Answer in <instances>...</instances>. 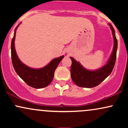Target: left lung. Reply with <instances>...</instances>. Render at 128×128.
Here are the masks:
<instances>
[{
	"instance_id": "obj_1",
	"label": "left lung",
	"mask_w": 128,
	"mask_h": 128,
	"mask_svg": "<svg viewBox=\"0 0 128 128\" xmlns=\"http://www.w3.org/2000/svg\"><path fill=\"white\" fill-rule=\"evenodd\" d=\"M112 30L114 38V47L112 54L109 60L105 66L96 70H89L85 68L79 62H77L72 57L70 73L73 81L76 85L80 87L92 88L98 86L104 81L112 72L115 65L117 50V40L115 35V30L112 26L109 23Z\"/></svg>"
}]
</instances>
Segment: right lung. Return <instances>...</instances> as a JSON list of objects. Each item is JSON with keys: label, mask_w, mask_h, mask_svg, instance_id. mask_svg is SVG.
<instances>
[{"label": "right lung", "mask_w": 128, "mask_h": 128, "mask_svg": "<svg viewBox=\"0 0 128 128\" xmlns=\"http://www.w3.org/2000/svg\"><path fill=\"white\" fill-rule=\"evenodd\" d=\"M18 25L14 30V36L11 41V59L13 67L17 74L29 86L38 89L44 88L52 81L56 68L64 56L52 60L48 65L41 68H32L23 64L16 54L14 45L16 30Z\"/></svg>", "instance_id": "obj_1"}]
</instances>
